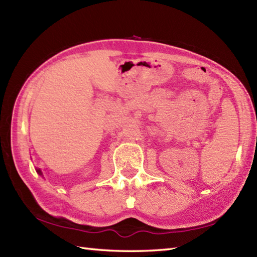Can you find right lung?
I'll use <instances>...</instances> for the list:
<instances>
[{
	"label": "right lung",
	"instance_id": "right-lung-1",
	"mask_svg": "<svg viewBox=\"0 0 257 257\" xmlns=\"http://www.w3.org/2000/svg\"><path fill=\"white\" fill-rule=\"evenodd\" d=\"M36 171H37L38 173H40V174H42V171L40 170V169H36Z\"/></svg>",
	"mask_w": 257,
	"mask_h": 257
}]
</instances>
